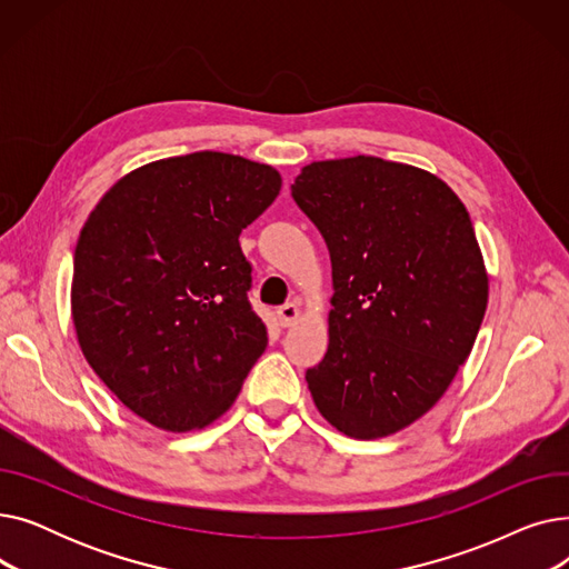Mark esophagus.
Segmentation results:
<instances>
[{
	"label": "esophagus",
	"mask_w": 569,
	"mask_h": 569,
	"mask_svg": "<svg viewBox=\"0 0 569 569\" xmlns=\"http://www.w3.org/2000/svg\"><path fill=\"white\" fill-rule=\"evenodd\" d=\"M277 316H279L281 327H290V325H295V322H297V318H300V307H297L295 302H288V305L279 307Z\"/></svg>",
	"instance_id": "obj_1"
}]
</instances>
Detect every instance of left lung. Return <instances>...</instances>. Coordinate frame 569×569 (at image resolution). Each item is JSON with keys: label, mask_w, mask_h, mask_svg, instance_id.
I'll list each match as a JSON object with an SVG mask.
<instances>
[{"label": "left lung", "mask_w": 569, "mask_h": 569, "mask_svg": "<svg viewBox=\"0 0 569 569\" xmlns=\"http://www.w3.org/2000/svg\"><path fill=\"white\" fill-rule=\"evenodd\" d=\"M290 191L332 260L313 403L350 438L392 436L438 403L480 332L489 277L472 221L442 179L378 157L313 161Z\"/></svg>", "instance_id": "left-lung-1"}]
</instances>
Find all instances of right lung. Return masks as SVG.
<instances>
[{"label": "right lung", "instance_id": "right-lung-1", "mask_svg": "<svg viewBox=\"0 0 569 569\" xmlns=\"http://www.w3.org/2000/svg\"><path fill=\"white\" fill-rule=\"evenodd\" d=\"M279 191L272 166L193 152L124 174L84 221L71 283L78 343L149 425H212L264 352L239 234Z\"/></svg>", "mask_w": 569, "mask_h": 569}]
</instances>
